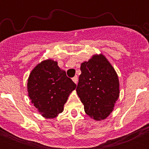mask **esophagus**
<instances>
[{
  "label": "esophagus",
  "mask_w": 149,
  "mask_h": 149,
  "mask_svg": "<svg viewBox=\"0 0 149 149\" xmlns=\"http://www.w3.org/2000/svg\"><path fill=\"white\" fill-rule=\"evenodd\" d=\"M72 80H73V81L74 82L75 84H77V83H78V76H74V77H73V79H72Z\"/></svg>",
  "instance_id": "esophagus-1"
}]
</instances>
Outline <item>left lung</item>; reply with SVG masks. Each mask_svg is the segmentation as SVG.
<instances>
[{
    "instance_id": "obj_1",
    "label": "left lung",
    "mask_w": 149,
    "mask_h": 149,
    "mask_svg": "<svg viewBox=\"0 0 149 149\" xmlns=\"http://www.w3.org/2000/svg\"><path fill=\"white\" fill-rule=\"evenodd\" d=\"M76 92L86 113L95 120H105L120 96L118 74L106 57L96 54L81 65Z\"/></svg>"
}]
</instances>
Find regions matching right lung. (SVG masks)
I'll return each mask as SVG.
<instances>
[{
  "label": "right lung",
  "mask_w": 149,
  "mask_h": 149,
  "mask_svg": "<svg viewBox=\"0 0 149 149\" xmlns=\"http://www.w3.org/2000/svg\"><path fill=\"white\" fill-rule=\"evenodd\" d=\"M76 85L67 77L58 62L47 59L37 64L29 76L28 96L37 111L47 119L63 112L64 104Z\"/></svg>",
  "instance_id": "1"
}]
</instances>
